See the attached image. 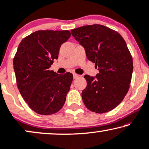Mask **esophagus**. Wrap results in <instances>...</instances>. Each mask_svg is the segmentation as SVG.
<instances>
[{"mask_svg": "<svg viewBox=\"0 0 149 149\" xmlns=\"http://www.w3.org/2000/svg\"><path fill=\"white\" fill-rule=\"evenodd\" d=\"M73 78L74 79H77L78 78H79L80 77V75L77 74V73H73Z\"/></svg>", "mask_w": 149, "mask_h": 149, "instance_id": "34e87169", "label": "esophagus"}]
</instances>
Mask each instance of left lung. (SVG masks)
<instances>
[{
    "instance_id": "left-lung-1",
    "label": "left lung",
    "mask_w": 149,
    "mask_h": 149,
    "mask_svg": "<svg viewBox=\"0 0 149 149\" xmlns=\"http://www.w3.org/2000/svg\"><path fill=\"white\" fill-rule=\"evenodd\" d=\"M71 32L99 70L94 77L84 76L87 86L82 92L83 102L93 112H108L122 102L132 80L133 60L125 41L118 32L100 24Z\"/></svg>"
}]
</instances>
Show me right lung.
I'll use <instances>...</instances> for the list:
<instances>
[{
  "instance_id": "right-lung-1",
  "label": "right lung",
  "mask_w": 149,
  "mask_h": 149,
  "mask_svg": "<svg viewBox=\"0 0 149 149\" xmlns=\"http://www.w3.org/2000/svg\"><path fill=\"white\" fill-rule=\"evenodd\" d=\"M70 37L69 31H38L19 44L13 58L17 87L29 106L39 114H54L65 104L73 74H58L49 68Z\"/></svg>"
}]
</instances>
